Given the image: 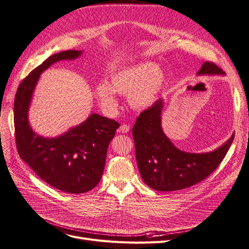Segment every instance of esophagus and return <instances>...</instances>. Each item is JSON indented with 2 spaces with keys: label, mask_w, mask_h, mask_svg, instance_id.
I'll return each instance as SVG.
<instances>
[{
  "label": "esophagus",
  "mask_w": 249,
  "mask_h": 249,
  "mask_svg": "<svg viewBox=\"0 0 249 249\" xmlns=\"http://www.w3.org/2000/svg\"><path fill=\"white\" fill-rule=\"evenodd\" d=\"M128 131H130V125H127V124H122L121 127L118 128V132H121L123 134H125Z\"/></svg>",
  "instance_id": "esophagus-1"
}]
</instances>
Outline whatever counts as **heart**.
Returning <instances> with one entry per match:
<instances>
[{"label": "heart", "mask_w": 249, "mask_h": 249, "mask_svg": "<svg viewBox=\"0 0 249 249\" xmlns=\"http://www.w3.org/2000/svg\"><path fill=\"white\" fill-rule=\"evenodd\" d=\"M166 82V74L153 62H143L119 69L110 75V83L103 81L96 87V96L107 110L118 106L115 92L128 96L130 105L137 110L151 107Z\"/></svg>", "instance_id": "obj_1"}]
</instances>
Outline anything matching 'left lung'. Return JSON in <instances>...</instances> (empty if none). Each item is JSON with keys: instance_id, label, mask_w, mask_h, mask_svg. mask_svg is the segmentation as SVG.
<instances>
[{"instance_id": "1", "label": "left lung", "mask_w": 249, "mask_h": 249, "mask_svg": "<svg viewBox=\"0 0 249 249\" xmlns=\"http://www.w3.org/2000/svg\"><path fill=\"white\" fill-rule=\"evenodd\" d=\"M196 75H225L215 64L205 62ZM161 99L145 110L133 126L136 160L143 181L160 192L183 190L209 176L226 157L234 140L231 138L209 152L180 150L161 128Z\"/></svg>"}]
</instances>
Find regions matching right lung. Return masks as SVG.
<instances>
[{
  "instance_id": "1",
  "label": "right lung",
  "mask_w": 249,
  "mask_h": 249,
  "mask_svg": "<svg viewBox=\"0 0 249 249\" xmlns=\"http://www.w3.org/2000/svg\"><path fill=\"white\" fill-rule=\"evenodd\" d=\"M81 50L54 53L34 69L19 84L14 100L15 141L19 157L42 180L56 190L83 194L95 187L105 168L109 143L119 124L97 113L54 138L33 131L29 109L42 72L59 61H73Z\"/></svg>"
}]
</instances>
